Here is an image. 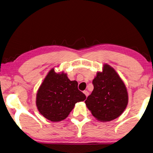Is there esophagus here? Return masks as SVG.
<instances>
[{"label":"esophagus","mask_w":153,"mask_h":153,"mask_svg":"<svg viewBox=\"0 0 153 153\" xmlns=\"http://www.w3.org/2000/svg\"><path fill=\"white\" fill-rule=\"evenodd\" d=\"M83 93H84V94L86 95V97H87L88 96L89 93H88V92L87 91H85L84 92H83Z\"/></svg>","instance_id":"34e87169"}]
</instances>
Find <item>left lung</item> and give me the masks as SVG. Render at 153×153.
<instances>
[{"label": "left lung", "instance_id": "8db88e82", "mask_svg": "<svg viewBox=\"0 0 153 153\" xmlns=\"http://www.w3.org/2000/svg\"><path fill=\"white\" fill-rule=\"evenodd\" d=\"M94 89L85 100L92 114L101 121L117 119L128 104L126 86L119 74L108 65L99 72L93 80Z\"/></svg>", "mask_w": 153, "mask_h": 153}]
</instances>
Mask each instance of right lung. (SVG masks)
<instances>
[{"label":"right lung","mask_w":153,"mask_h":153,"mask_svg":"<svg viewBox=\"0 0 153 153\" xmlns=\"http://www.w3.org/2000/svg\"><path fill=\"white\" fill-rule=\"evenodd\" d=\"M86 99L76 80L67 74L56 73L53 68L46 76L36 94V106L43 117L53 122L65 119L77 102Z\"/></svg>","instance_id":"1"}]
</instances>
